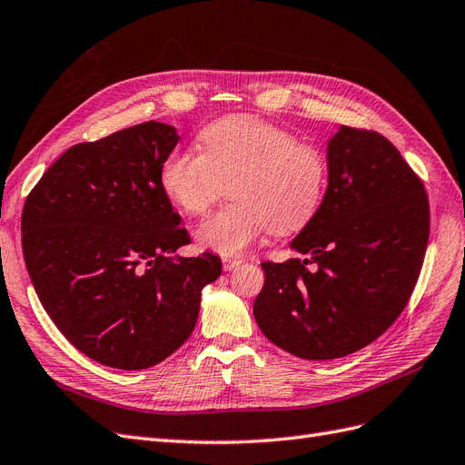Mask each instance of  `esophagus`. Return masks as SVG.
<instances>
[{"label":"esophagus","mask_w":465,"mask_h":465,"mask_svg":"<svg viewBox=\"0 0 465 465\" xmlns=\"http://www.w3.org/2000/svg\"><path fill=\"white\" fill-rule=\"evenodd\" d=\"M242 262H243L242 259H228V257L222 261V264H223V271H233V268H237V266L242 264Z\"/></svg>","instance_id":"34e87169"}]
</instances>
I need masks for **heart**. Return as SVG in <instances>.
I'll return each instance as SVG.
<instances>
[{
	"label": "heart",
	"mask_w": 465,
	"mask_h": 465,
	"mask_svg": "<svg viewBox=\"0 0 465 465\" xmlns=\"http://www.w3.org/2000/svg\"><path fill=\"white\" fill-rule=\"evenodd\" d=\"M199 139L203 153L182 148L166 156L160 185L187 214H204L232 182L235 203L194 230L203 249L233 257L266 230L297 233L319 214L331 177L321 146L249 115L220 117Z\"/></svg>",
	"instance_id": "obj_1"
}]
</instances>
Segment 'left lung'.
<instances>
[{
	"label": "left lung",
	"mask_w": 465,
	"mask_h": 465,
	"mask_svg": "<svg viewBox=\"0 0 465 465\" xmlns=\"http://www.w3.org/2000/svg\"><path fill=\"white\" fill-rule=\"evenodd\" d=\"M326 197L292 247L262 262L254 299L262 334L297 357L336 359L369 346L406 309L429 243V197L398 148L372 129L328 143Z\"/></svg>",
	"instance_id": "1"
}]
</instances>
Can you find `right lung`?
I'll list each match as a JSON object with an SVG mask.
<instances>
[{
    "mask_svg": "<svg viewBox=\"0 0 465 465\" xmlns=\"http://www.w3.org/2000/svg\"><path fill=\"white\" fill-rule=\"evenodd\" d=\"M179 137L146 122L59 156L23 206V254L42 307L74 348L114 369H148L197 324L201 290L222 272L191 243L160 185Z\"/></svg>",
    "mask_w": 465,
    "mask_h": 465,
    "instance_id": "1",
    "label": "right lung"
}]
</instances>
